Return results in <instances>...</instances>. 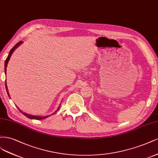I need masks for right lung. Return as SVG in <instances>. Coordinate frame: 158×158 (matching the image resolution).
Segmentation results:
<instances>
[{"label":"right lung","mask_w":158,"mask_h":158,"mask_svg":"<svg viewBox=\"0 0 158 158\" xmlns=\"http://www.w3.org/2000/svg\"><path fill=\"white\" fill-rule=\"evenodd\" d=\"M23 43V41H20V42H19V43H18L16 45L14 46V47L11 49V50L10 51V52H9V54H8V57H7V58L6 59V60H5V64H4V72H5V74H6V68H7V65H8V61L10 60V57H11V56H12V53H13V52L15 50V49L16 48H17L22 43ZM6 81H5V86H6V92H7V94H8V96L10 97V95H9V93H8V88H7V85H6ZM18 108V107H17ZM60 106L58 107V110L55 111L54 113H53V114H52L51 115H53L54 114H55L56 112H57V111L59 110V109H60ZM18 110H19V111H20V112H21L22 114H23L25 116H26L27 118H28L29 119H37V120H40V119H45V118H48V117H49L50 115H45V116H38V115H30V114H26V113H25V112H23V111H22V110H20L19 108H18Z\"/></svg>","instance_id":"1"}]
</instances>
